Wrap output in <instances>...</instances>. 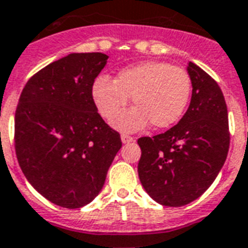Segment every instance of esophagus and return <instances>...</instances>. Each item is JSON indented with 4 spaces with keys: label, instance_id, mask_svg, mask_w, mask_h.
<instances>
[{
    "label": "esophagus",
    "instance_id": "obj_1",
    "mask_svg": "<svg viewBox=\"0 0 248 248\" xmlns=\"http://www.w3.org/2000/svg\"><path fill=\"white\" fill-rule=\"evenodd\" d=\"M121 139H122V142L124 143L134 142L133 137H130V135H127V134H122V135H121Z\"/></svg>",
    "mask_w": 248,
    "mask_h": 248
}]
</instances>
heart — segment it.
<instances>
[{
    "label": "heart",
    "mask_w": 248,
    "mask_h": 248,
    "mask_svg": "<svg viewBox=\"0 0 248 248\" xmlns=\"http://www.w3.org/2000/svg\"><path fill=\"white\" fill-rule=\"evenodd\" d=\"M192 93V80L184 68L167 62H146L122 69L114 81L98 78L92 96L102 117L111 121L133 97L137 108L119 116L114 126L134 131L150 122L155 129H167L184 115Z\"/></svg>",
    "instance_id": "b5f03b06"
}]
</instances>
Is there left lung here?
Instances as JSON below:
<instances>
[{"mask_svg": "<svg viewBox=\"0 0 248 248\" xmlns=\"http://www.w3.org/2000/svg\"><path fill=\"white\" fill-rule=\"evenodd\" d=\"M190 105L179 124L142 137L138 175L143 188L164 206H184L216 180L226 160L230 131L225 97L217 81L189 62Z\"/></svg>", "mask_w": 248, "mask_h": 248, "instance_id": "left-lung-1", "label": "left lung"}]
</instances>
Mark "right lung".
Wrapping results in <instances>:
<instances>
[{"mask_svg": "<svg viewBox=\"0 0 248 248\" xmlns=\"http://www.w3.org/2000/svg\"><path fill=\"white\" fill-rule=\"evenodd\" d=\"M101 52L69 54L31 76L16 110L14 146L22 172L55 205L78 209L100 193L121 135L92 96L105 67Z\"/></svg>", "mask_w": 248, "mask_h": 248, "instance_id": "1", "label": "right lung"}]
</instances>
